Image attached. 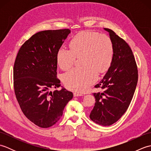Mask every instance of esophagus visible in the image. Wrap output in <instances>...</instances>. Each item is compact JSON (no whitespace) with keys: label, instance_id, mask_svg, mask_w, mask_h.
I'll list each match as a JSON object with an SVG mask.
<instances>
[{"label":"esophagus","instance_id":"1","mask_svg":"<svg viewBox=\"0 0 151 151\" xmlns=\"http://www.w3.org/2000/svg\"><path fill=\"white\" fill-rule=\"evenodd\" d=\"M83 94L81 93H78V92H75L74 93V96L75 97H78V96H82Z\"/></svg>","mask_w":151,"mask_h":151}]
</instances>
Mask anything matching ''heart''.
I'll return each mask as SVG.
<instances>
[{"label": "heart", "instance_id": "heart-1", "mask_svg": "<svg viewBox=\"0 0 151 151\" xmlns=\"http://www.w3.org/2000/svg\"><path fill=\"white\" fill-rule=\"evenodd\" d=\"M70 49L60 47L56 60L60 67L68 70L77 57H81L82 67H76L65 73L63 82L71 90L82 91L97 81L98 72H106L113 62L114 46L110 37L95 32L84 31L70 41Z\"/></svg>", "mask_w": 151, "mask_h": 151}]
</instances>
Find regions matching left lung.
I'll return each mask as SVG.
<instances>
[{
	"label": "left lung",
	"mask_w": 151,
	"mask_h": 151,
	"mask_svg": "<svg viewBox=\"0 0 151 151\" xmlns=\"http://www.w3.org/2000/svg\"><path fill=\"white\" fill-rule=\"evenodd\" d=\"M110 34L114 46V59L101 81L95 86L102 92L94 93L95 104L89 117L102 126L117 122L126 112L135 92L138 70L132 49L113 30L104 28Z\"/></svg>",
	"instance_id": "8db88e82"
}]
</instances>
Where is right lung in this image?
<instances>
[{"instance_id": "obj_1", "label": "right lung", "mask_w": 151, "mask_h": 151, "mask_svg": "<svg viewBox=\"0 0 151 151\" xmlns=\"http://www.w3.org/2000/svg\"><path fill=\"white\" fill-rule=\"evenodd\" d=\"M70 30L67 28L39 32L22 45L14 65V87L22 111L41 128L52 127L59 121L71 100L72 92L59 88L57 52Z\"/></svg>"}]
</instances>
